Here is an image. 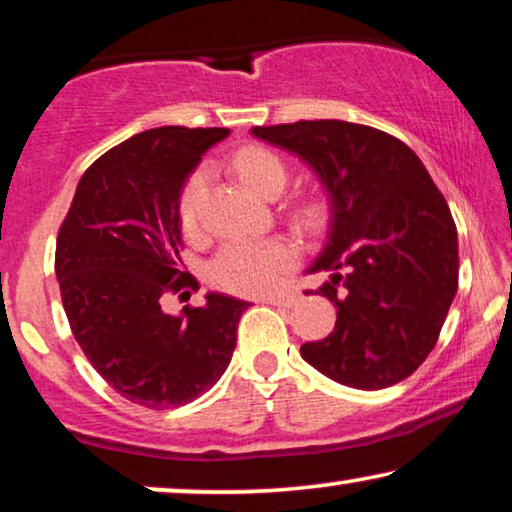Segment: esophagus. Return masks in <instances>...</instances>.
Returning a JSON list of instances; mask_svg holds the SVG:
<instances>
[{"label":"esophagus","instance_id":"34e87169","mask_svg":"<svg viewBox=\"0 0 512 512\" xmlns=\"http://www.w3.org/2000/svg\"><path fill=\"white\" fill-rule=\"evenodd\" d=\"M298 300H300V295L295 291L272 293V295H263V298H258V302H265V305H277V307H293Z\"/></svg>","mask_w":512,"mask_h":512}]
</instances>
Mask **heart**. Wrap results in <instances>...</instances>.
Here are the masks:
<instances>
[{"mask_svg":"<svg viewBox=\"0 0 512 512\" xmlns=\"http://www.w3.org/2000/svg\"><path fill=\"white\" fill-rule=\"evenodd\" d=\"M233 166L249 189L261 196H277L288 182V166L277 152L268 147H244L233 157ZM210 168H198L189 175L180 196L182 231L198 235L203 231V210ZM295 217L309 231H318L328 221V205L321 198H305L295 207ZM300 249L293 240H235L219 249V254L207 265V277L217 288L238 295H261L272 291L281 277L298 263Z\"/></svg>","mask_w":512,"mask_h":512,"instance_id":"obj_1","label":"heart"}]
</instances>
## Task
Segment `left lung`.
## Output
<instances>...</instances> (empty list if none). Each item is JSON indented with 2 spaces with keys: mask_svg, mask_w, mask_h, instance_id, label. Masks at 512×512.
Listing matches in <instances>:
<instances>
[{
  "mask_svg": "<svg viewBox=\"0 0 512 512\" xmlns=\"http://www.w3.org/2000/svg\"><path fill=\"white\" fill-rule=\"evenodd\" d=\"M251 133L298 154L330 196L328 244L309 272L337 307L335 330L302 344L311 367L358 390L411 376L457 293V226L418 154L365 124L300 120Z\"/></svg>",
  "mask_w": 512,
  "mask_h": 512,
  "instance_id": "1",
  "label": "left lung"
}]
</instances>
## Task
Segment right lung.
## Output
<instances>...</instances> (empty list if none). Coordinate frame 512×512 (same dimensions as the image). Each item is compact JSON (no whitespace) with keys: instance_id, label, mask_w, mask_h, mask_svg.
Wrapping results in <instances>:
<instances>
[{"instance_id":"add662e5","label":"right lung","mask_w":512,"mask_h":512,"mask_svg":"<svg viewBox=\"0 0 512 512\" xmlns=\"http://www.w3.org/2000/svg\"><path fill=\"white\" fill-rule=\"evenodd\" d=\"M228 129L159 127L101 154L59 226L55 272L71 332L110 388L145 409L194 402L226 372L249 302L198 291L182 272L180 194Z\"/></svg>"}]
</instances>
